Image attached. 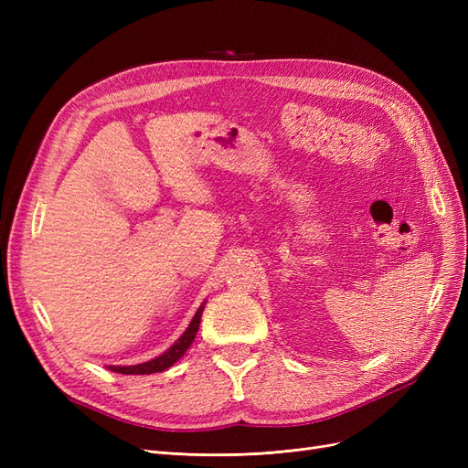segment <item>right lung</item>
<instances>
[{"instance_id": "add662e5", "label": "right lung", "mask_w": 468, "mask_h": 468, "mask_svg": "<svg viewBox=\"0 0 468 468\" xmlns=\"http://www.w3.org/2000/svg\"><path fill=\"white\" fill-rule=\"evenodd\" d=\"M203 310H205V303L195 313L191 324L187 325V330L183 332V335L177 339V342L167 351H164L160 357H155V359L146 361V363H138V365H126V367L112 365V367H109V369L115 371V373H122V375H152V373H162V371L169 369V367H172L176 361H179L183 357V353H186L191 347L193 339L197 335V330H199Z\"/></svg>"}]
</instances>
